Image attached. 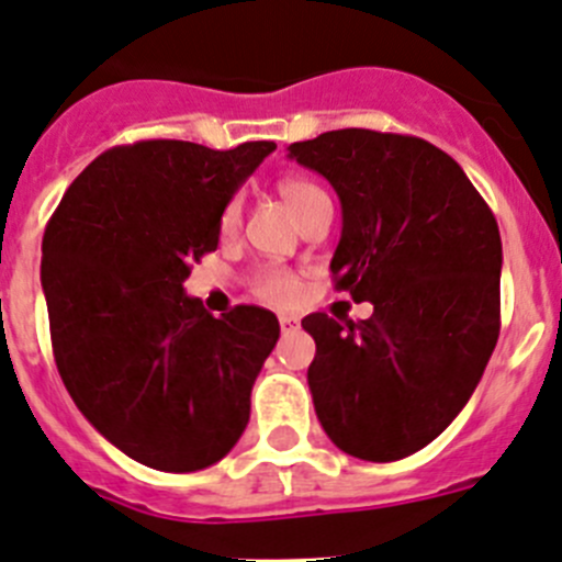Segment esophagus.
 Instances as JSON below:
<instances>
[{
	"label": "esophagus",
	"mask_w": 562,
	"mask_h": 562,
	"mask_svg": "<svg viewBox=\"0 0 562 562\" xmlns=\"http://www.w3.org/2000/svg\"><path fill=\"white\" fill-rule=\"evenodd\" d=\"M280 328H282V334L296 331V328H299V317H293V315H280Z\"/></svg>",
	"instance_id": "34e87169"
}]
</instances>
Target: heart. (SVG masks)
Here are the masks:
<instances>
[{"mask_svg": "<svg viewBox=\"0 0 562 562\" xmlns=\"http://www.w3.org/2000/svg\"><path fill=\"white\" fill-rule=\"evenodd\" d=\"M277 192H280V198L285 201V206L291 209V214L296 220L313 206L317 198L326 195L315 181L302 179V176H282V179L277 181ZM236 220H239V203L231 201L228 206L223 209V214H220V231H223V234H231ZM249 285H252L255 296H258L260 302L271 304V307L288 310L302 299V280H299L293 271L280 269V266L258 269L252 274V282H249Z\"/></svg>", "mask_w": 562, "mask_h": 562, "instance_id": "b5f03b06", "label": "heart"}]
</instances>
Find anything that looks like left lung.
Here are the masks:
<instances>
[{
  "instance_id": "obj_1",
  "label": "left lung",
  "mask_w": 562,
  "mask_h": 562,
  "mask_svg": "<svg viewBox=\"0 0 562 562\" xmlns=\"http://www.w3.org/2000/svg\"><path fill=\"white\" fill-rule=\"evenodd\" d=\"M342 203L337 291L367 321H302L321 427L345 454L394 462L432 443L468 405L501 334L497 220L457 160L416 135L331 130L288 146Z\"/></svg>"
}]
</instances>
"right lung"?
Here are the masks:
<instances>
[{
	"label": "right lung",
	"mask_w": 562,
	"mask_h": 562,
	"mask_svg": "<svg viewBox=\"0 0 562 562\" xmlns=\"http://www.w3.org/2000/svg\"><path fill=\"white\" fill-rule=\"evenodd\" d=\"M274 149L113 146L45 225L40 280L61 381L108 443L146 468L203 470L245 432L280 323L252 304L214 317L184 280L217 249L220 214Z\"/></svg>",
	"instance_id": "1"
}]
</instances>
